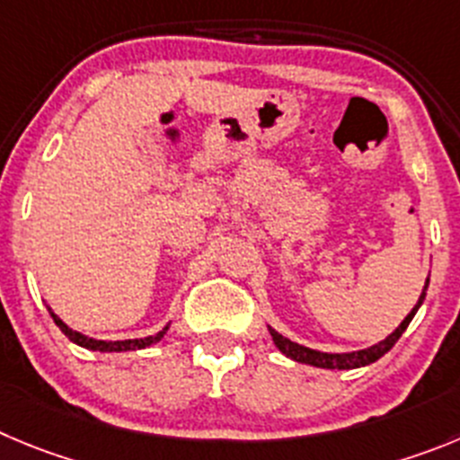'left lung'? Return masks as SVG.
<instances>
[{
	"mask_svg": "<svg viewBox=\"0 0 460 460\" xmlns=\"http://www.w3.org/2000/svg\"><path fill=\"white\" fill-rule=\"evenodd\" d=\"M427 288H429V279L427 283H424V290L422 295H420L418 304L413 306V311L409 313V315L404 317V322L399 324L397 329H394L393 333H390L385 341L376 342V345L367 347V349H358V351H347V354H327V351H317V349H311V347H304L299 345V342H293L288 341L286 336H281L279 332H274L272 327L270 329V336H272L274 345L279 347V351L281 354H286L288 358L297 360V363H306V366H313V367H324V370H354V367H363V366H370V363H375V360H379L381 356L385 354V351L393 349L394 342L402 338V333L406 332V327L411 324V320H413V315L418 313V308L422 306L424 302V295H427Z\"/></svg>",
	"mask_w": 460,
	"mask_h": 460,
	"instance_id": "1",
	"label": "left lung"
}]
</instances>
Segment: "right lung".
<instances>
[{
    "mask_svg": "<svg viewBox=\"0 0 460 460\" xmlns=\"http://www.w3.org/2000/svg\"><path fill=\"white\" fill-rule=\"evenodd\" d=\"M49 315L54 317L56 327L61 329L63 333H66L67 338H70L72 342H76L79 347H85V349H93V351H131V349H145V347L149 345H156L158 341H161L163 336H165V332L170 329V324H167L163 332H158L156 336H147V338H133V341H94V338H88L84 336V333L75 332V329H70L66 324V322L61 320V317L56 315L54 311L49 308Z\"/></svg>",
    "mask_w": 460,
    "mask_h": 460,
    "instance_id": "right-lung-1",
    "label": "right lung"
}]
</instances>
